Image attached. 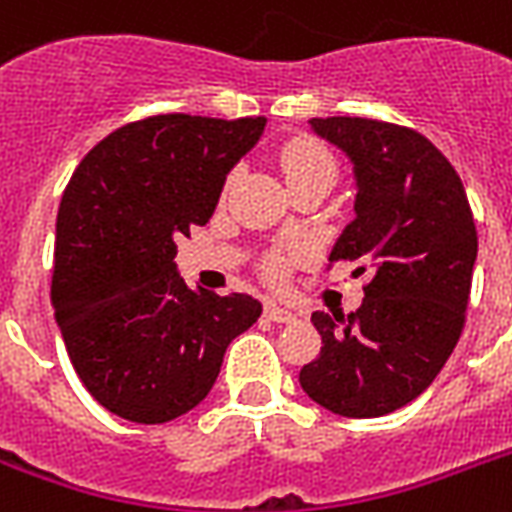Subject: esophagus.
<instances>
[{
    "instance_id": "obj_1",
    "label": "esophagus",
    "mask_w": 512,
    "mask_h": 512,
    "mask_svg": "<svg viewBox=\"0 0 512 512\" xmlns=\"http://www.w3.org/2000/svg\"><path fill=\"white\" fill-rule=\"evenodd\" d=\"M265 317L271 319V322H279V325H284V322H295L298 319V314H292V311H287V308L276 306V303H268L265 306Z\"/></svg>"
}]
</instances>
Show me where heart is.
<instances>
[{
  "label": "heart",
  "instance_id": "1",
  "mask_svg": "<svg viewBox=\"0 0 512 512\" xmlns=\"http://www.w3.org/2000/svg\"><path fill=\"white\" fill-rule=\"evenodd\" d=\"M279 163H282L284 177L290 185L303 182V179L325 177L335 179V161L325 144H319L317 139H308V136H298L282 147L279 152ZM284 271V255H273L268 260V276L279 279Z\"/></svg>",
  "mask_w": 512,
  "mask_h": 512
}]
</instances>
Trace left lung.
<instances>
[{"instance_id":"left-lung-1","label":"left lung","mask_w":512,"mask_h":512,"mask_svg":"<svg viewBox=\"0 0 512 512\" xmlns=\"http://www.w3.org/2000/svg\"><path fill=\"white\" fill-rule=\"evenodd\" d=\"M354 166V220L330 252L373 271L362 306L314 311L322 351L300 370L314 403L376 419L427 389L451 357L470 300L478 233L454 166L427 136L368 117H314Z\"/></svg>"}]
</instances>
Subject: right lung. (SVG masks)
I'll use <instances>...</instances> for the list:
<instances>
[{
    "instance_id": "add662e5",
    "label": "right lung",
    "mask_w": 512,
    "mask_h": 512,
    "mask_svg": "<svg viewBox=\"0 0 512 512\" xmlns=\"http://www.w3.org/2000/svg\"><path fill=\"white\" fill-rule=\"evenodd\" d=\"M263 128L265 117L136 120L101 139L66 185L50 298L77 376L120 419L193 411L228 343L263 311L244 292L190 290L174 263Z\"/></svg>"
}]
</instances>
